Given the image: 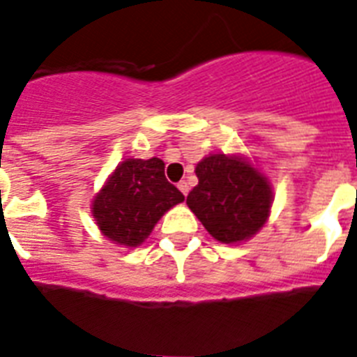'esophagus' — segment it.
I'll return each mask as SVG.
<instances>
[{
	"mask_svg": "<svg viewBox=\"0 0 357 357\" xmlns=\"http://www.w3.org/2000/svg\"><path fill=\"white\" fill-rule=\"evenodd\" d=\"M178 188H179V190H181V194H183V196H187L188 190H190V187H188L187 181H179Z\"/></svg>",
	"mask_w": 357,
	"mask_h": 357,
	"instance_id": "esophagus-1",
	"label": "esophagus"
}]
</instances>
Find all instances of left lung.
I'll list each match as a JSON object with an SVG mask.
<instances>
[{
    "mask_svg": "<svg viewBox=\"0 0 357 357\" xmlns=\"http://www.w3.org/2000/svg\"><path fill=\"white\" fill-rule=\"evenodd\" d=\"M197 185L187 205L208 234L221 243H238L265 225L272 205L271 183L241 158L212 154L196 167Z\"/></svg>",
    "mask_w": 357,
    "mask_h": 357,
    "instance_id": "obj_1",
    "label": "left lung"
}]
</instances>
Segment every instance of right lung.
Segmentation results:
<instances>
[{"label": "right lung", "mask_w": 357, "mask_h": 357, "mask_svg": "<svg viewBox=\"0 0 357 357\" xmlns=\"http://www.w3.org/2000/svg\"><path fill=\"white\" fill-rule=\"evenodd\" d=\"M185 196L165 178L160 158L125 160L94 197L92 214L103 236L125 247H137L170 206Z\"/></svg>", "instance_id": "right-lung-1"}]
</instances>
